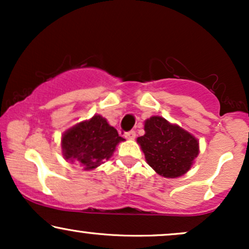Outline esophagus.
<instances>
[{"instance_id":"34e87169","label":"esophagus","mask_w":249,"mask_h":249,"mask_svg":"<svg viewBox=\"0 0 249 249\" xmlns=\"http://www.w3.org/2000/svg\"><path fill=\"white\" fill-rule=\"evenodd\" d=\"M125 138L128 139V141H133L134 138H136V132L134 131H128V132H126L124 134Z\"/></svg>"}]
</instances>
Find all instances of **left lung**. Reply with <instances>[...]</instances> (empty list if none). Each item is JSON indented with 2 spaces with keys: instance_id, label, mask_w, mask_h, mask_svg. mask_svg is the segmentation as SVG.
<instances>
[{
  "instance_id": "obj_1",
  "label": "left lung",
  "mask_w": 249,
  "mask_h": 249,
  "mask_svg": "<svg viewBox=\"0 0 249 249\" xmlns=\"http://www.w3.org/2000/svg\"><path fill=\"white\" fill-rule=\"evenodd\" d=\"M145 134L137 138L147 164L159 176L178 178L192 167L199 154V142L186 130L153 116L145 121Z\"/></svg>"
}]
</instances>
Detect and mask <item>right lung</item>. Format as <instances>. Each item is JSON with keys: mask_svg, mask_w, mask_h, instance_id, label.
Here are the masks:
<instances>
[{"mask_svg": "<svg viewBox=\"0 0 249 249\" xmlns=\"http://www.w3.org/2000/svg\"><path fill=\"white\" fill-rule=\"evenodd\" d=\"M123 141L125 139L119 137L107 119L95 115L65 131L62 136L63 156L67 160L77 162L83 170H93L110 159Z\"/></svg>", "mask_w": 249, "mask_h": 249, "instance_id": "right-lung-1", "label": "right lung"}]
</instances>
